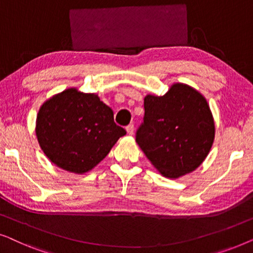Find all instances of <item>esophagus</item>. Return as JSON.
I'll return each mask as SVG.
<instances>
[{"label":"esophagus","mask_w":253,"mask_h":253,"mask_svg":"<svg viewBox=\"0 0 253 253\" xmlns=\"http://www.w3.org/2000/svg\"><path fill=\"white\" fill-rule=\"evenodd\" d=\"M126 132H127V134H130V136H132L133 132H134V126H133V124H129V126H126Z\"/></svg>","instance_id":"esophagus-1"}]
</instances>
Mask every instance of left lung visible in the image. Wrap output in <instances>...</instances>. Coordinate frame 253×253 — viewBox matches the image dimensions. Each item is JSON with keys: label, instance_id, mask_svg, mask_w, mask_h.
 Here are the masks:
<instances>
[{"label": "left lung", "instance_id": "1", "mask_svg": "<svg viewBox=\"0 0 253 253\" xmlns=\"http://www.w3.org/2000/svg\"><path fill=\"white\" fill-rule=\"evenodd\" d=\"M144 123L136 141L151 164L168 178L196 170L209 155L215 126L205 96L175 83L165 95L144 98Z\"/></svg>", "mask_w": 253, "mask_h": 253}]
</instances>
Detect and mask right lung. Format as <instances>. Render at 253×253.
<instances>
[{
	"label": "right lung",
	"mask_w": 253,
	"mask_h": 253,
	"mask_svg": "<svg viewBox=\"0 0 253 253\" xmlns=\"http://www.w3.org/2000/svg\"><path fill=\"white\" fill-rule=\"evenodd\" d=\"M126 133L98 94L76 87L46 100L37 116L36 134L41 150L58 168L75 174L94 168Z\"/></svg>",
	"instance_id": "add662e5"
}]
</instances>
